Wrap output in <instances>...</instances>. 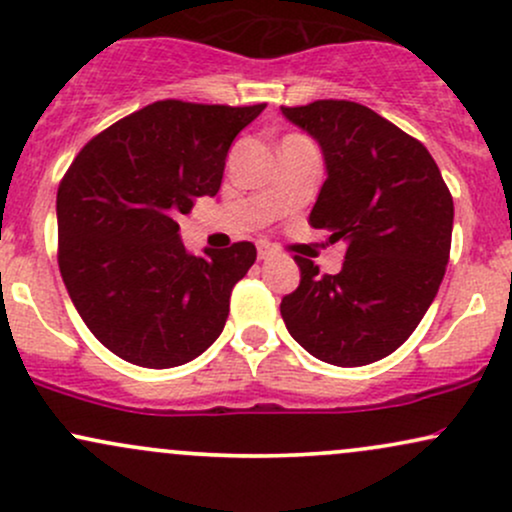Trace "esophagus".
<instances>
[{"instance_id":"esophagus-1","label":"esophagus","mask_w":512,"mask_h":512,"mask_svg":"<svg viewBox=\"0 0 512 512\" xmlns=\"http://www.w3.org/2000/svg\"><path fill=\"white\" fill-rule=\"evenodd\" d=\"M274 255H276V250L269 243L257 245V257H260V260H269V257H274Z\"/></svg>"}]
</instances>
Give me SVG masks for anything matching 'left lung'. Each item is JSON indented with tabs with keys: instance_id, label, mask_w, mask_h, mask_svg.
<instances>
[{
	"instance_id": "1",
	"label": "left lung",
	"mask_w": 512,
	"mask_h": 512,
	"mask_svg": "<svg viewBox=\"0 0 512 512\" xmlns=\"http://www.w3.org/2000/svg\"><path fill=\"white\" fill-rule=\"evenodd\" d=\"M284 113L322 146L327 180L310 226L344 240L342 272L296 255L298 289L281 298L286 330L332 366H368L409 339L450 260L452 195L419 139L354 101Z\"/></svg>"
}]
</instances>
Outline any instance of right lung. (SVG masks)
<instances>
[{"mask_svg": "<svg viewBox=\"0 0 512 512\" xmlns=\"http://www.w3.org/2000/svg\"><path fill=\"white\" fill-rule=\"evenodd\" d=\"M267 103L156 101L88 142L57 190V262L93 337L134 366L197 358L226 325L248 240L192 255L178 216L221 187L228 149Z\"/></svg>", "mask_w": 512, "mask_h": 512, "instance_id": "add662e5", "label": "right lung"}]
</instances>
